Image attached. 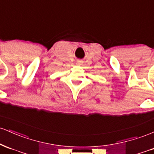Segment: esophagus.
Segmentation results:
<instances>
[{"label": "esophagus", "instance_id": "1", "mask_svg": "<svg viewBox=\"0 0 154 154\" xmlns=\"http://www.w3.org/2000/svg\"><path fill=\"white\" fill-rule=\"evenodd\" d=\"M79 62H80V61H79V62H78V63H79Z\"/></svg>", "mask_w": 154, "mask_h": 154}]
</instances>
